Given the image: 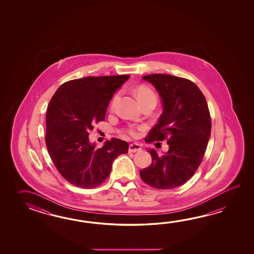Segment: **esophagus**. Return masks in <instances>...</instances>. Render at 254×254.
<instances>
[{"label":"esophagus","instance_id":"obj_1","mask_svg":"<svg viewBox=\"0 0 254 254\" xmlns=\"http://www.w3.org/2000/svg\"><path fill=\"white\" fill-rule=\"evenodd\" d=\"M141 150V147L138 143H131L129 145V152H136Z\"/></svg>","mask_w":254,"mask_h":254}]
</instances>
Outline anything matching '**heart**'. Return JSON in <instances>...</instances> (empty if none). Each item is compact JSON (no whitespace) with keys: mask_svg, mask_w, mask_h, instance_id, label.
<instances>
[{"mask_svg":"<svg viewBox=\"0 0 254 254\" xmlns=\"http://www.w3.org/2000/svg\"><path fill=\"white\" fill-rule=\"evenodd\" d=\"M136 97L139 100L140 103L144 101H147L149 99H156V94L151 90V88L147 86H140L137 91H136ZM120 99V93L115 94L113 101H112V109L114 110V107L116 106V104L118 103ZM125 134L129 135L130 137H136L139 134V128L134 127V126H130L129 128L125 129Z\"/></svg>","mask_w":254,"mask_h":254,"instance_id":"heart-1","label":"heart"}]
</instances>
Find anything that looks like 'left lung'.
Returning <instances> with one entry per match:
<instances>
[{"mask_svg":"<svg viewBox=\"0 0 254 254\" xmlns=\"http://www.w3.org/2000/svg\"><path fill=\"white\" fill-rule=\"evenodd\" d=\"M142 79L154 85L163 104V113L145 141L166 140L169 151L159 156L153 149L148 150L152 162L140 170V178L155 189H173L189 181L202 162L211 136L210 111L203 93L188 79L158 73Z\"/></svg>","mask_w":254,"mask_h":254,"instance_id":"left-lung-1","label":"left lung"}]
</instances>
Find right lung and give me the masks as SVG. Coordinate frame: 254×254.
<instances>
[{"label":"right lung","instance_id":"add662e5","mask_svg":"<svg viewBox=\"0 0 254 254\" xmlns=\"http://www.w3.org/2000/svg\"><path fill=\"white\" fill-rule=\"evenodd\" d=\"M129 77H84L66 81L50 101L45 143L57 171L76 187H98L108 178L114 160L128 152V142L117 138L97 149L90 142L89 132L93 125L104 121L109 102Z\"/></svg>","mask_w":254,"mask_h":254}]
</instances>
